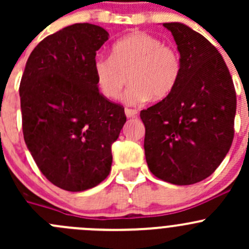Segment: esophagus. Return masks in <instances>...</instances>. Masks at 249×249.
<instances>
[{
	"label": "esophagus",
	"mask_w": 249,
	"mask_h": 249,
	"mask_svg": "<svg viewBox=\"0 0 249 249\" xmlns=\"http://www.w3.org/2000/svg\"><path fill=\"white\" fill-rule=\"evenodd\" d=\"M125 115H126L127 118H134L137 115V110L131 108H125Z\"/></svg>",
	"instance_id": "34e87169"
}]
</instances>
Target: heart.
I'll list each match as a JSON object with an SVG mask.
<instances>
[{
  "instance_id": "b5f03b06",
  "label": "heart",
  "mask_w": 249,
  "mask_h": 249,
  "mask_svg": "<svg viewBox=\"0 0 249 249\" xmlns=\"http://www.w3.org/2000/svg\"><path fill=\"white\" fill-rule=\"evenodd\" d=\"M92 69L100 91L109 100L119 99L129 78L125 101L137 105L172 94L182 73V59L177 49L158 37L134 32L115 42L112 56H97Z\"/></svg>"
}]
</instances>
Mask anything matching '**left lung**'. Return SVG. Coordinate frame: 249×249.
<instances>
[{"label":"left lung","instance_id":"1","mask_svg":"<svg viewBox=\"0 0 249 249\" xmlns=\"http://www.w3.org/2000/svg\"><path fill=\"white\" fill-rule=\"evenodd\" d=\"M182 59L172 94L141 110L144 154L155 177L176 185L201 182L215 171L233 140L235 87L217 48L180 22H165Z\"/></svg>","mask_w":249,"mask_h":249}]
</instances>
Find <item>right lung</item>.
<instances>
[{"label": "right lung", "instance_id": "add662e5", "mask_svg": "<svg viewBox=\"0 0 249 249\" xmlns=\"http://www.w3.org/2000/svg\"><path fill=\"white\" fill-rule=\"evenodd\" d=\"M108 37L88 22L50 35L32 50L20 82L25 143L47 179L67 192L109 175L112 144L126 122L123 106L99 91L92 69Z\"/></svg>", "mask_w": 249, "mask_h": 249}]
</instances>
